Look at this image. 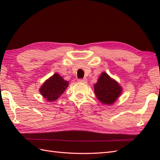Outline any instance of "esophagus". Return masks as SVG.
<instances>
[{
  "instance_id": "34e87169",
  "label": "esophagus",
  "mask_w": 160,
  "mask_h": 160,
  "mask_svg": "<svg viewBox=\"0 0 160 160\" xmlns=\"http://www.w3.org/2000/svg\"><path fill=\"white\" fill-rule=\"evenodd\" d=\"M78 82L80 83H83V84H86L87 82V79H78Z\"/></svg>"
}]
</instances>
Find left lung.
I'll list each match as a JSON object with an SVG mask.
<instances>
[{
  "label": "left lung",
  "mask_w": 160,
  "mask_h": 160,
  "mask_svg": "<svg viewBox=\"0 0 160 160\" xmlns=\"http://www.w3.org/2000/svg\"><path fill=\"white\" fill-rule=\"evenodd\" d=\"M94 92L99 102L103 104L111 105L121 94L122 88L116 80L103 72L94 85Z\"/></svg>",
  "instance_id": "1"
}]
</instances>
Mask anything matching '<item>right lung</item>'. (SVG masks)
<instances>
[{"label":"right lung","mask_w":160,"mask_h":160,"mask_svg":"<svg viewBox=\"0 0 160 160\" xmlns=\"http://www.w3.org/2000/svg\"><path fill=\"white\" fill-rule=\"evenodd\" d=\"M68 86V81L64 80L58 73H54L43 84L39 92L48 102H54L60 98Z\"/></svg>","instance_id":"add662e5"}]
</instances>
